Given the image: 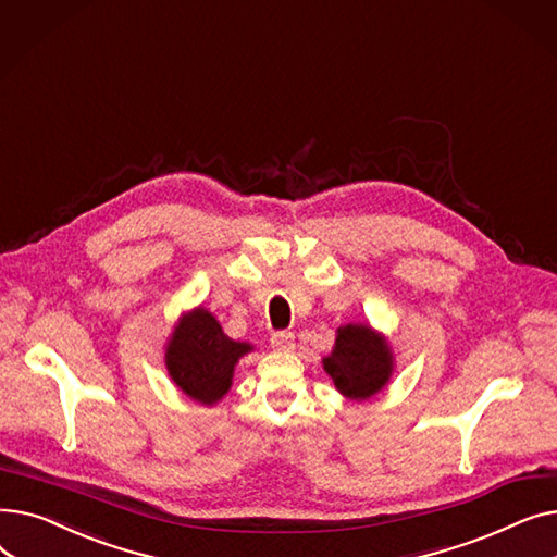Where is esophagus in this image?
Here are the masks:
<instances>
[{
    "label": "esophagus",
    "mask_w": 557,
    "mask_h": 557,
    "mask_svg": "<svg viewBox=\"0 0 557 557\" xmlns=\"http://www.w3.org/2000/svg\"><path fill=\"white\" fill-rule=\"evenodd\" d=\"M271 347L275 352H290V349L296 347V336L290 332H275L271 336Z\"/></svg>",
    "instance_id": "esophagus-1"
}]
</instances>
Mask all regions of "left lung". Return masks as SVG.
<instances>
[{"label":"left lung","instance_id":"left-lung-1","mask_svg":"<svg viewBox=\"0 0 557 557\" xmlns=\"http://www.w3.org/2000/svg\"><path fill=\"white\" fill-rule=\"evenodd\" d=\"M334 388L349 401H366L382 393L395 372L388 338L368 323H347L336 330L332 352L323 359Z\"/></svg>","mask_w":557,"mask_h":557}]
</instances>
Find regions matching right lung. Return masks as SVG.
Wrapping results in <instances>:
<instances>
[{"label": "right lung", "mask_w": 557, "mask_h": 557, "mask_svg": "<svg viewBox=\"0 0 557 557\" xmlns=\"http://www.w3.org/2000/svg\"><path fill=\"white\" fill-rule=\"evenodd\" d=\"M250 343L230 338L205 307L185 311L164 343V366L171 382L189 399L214 406L232 388L234 368L252 352Z\"/></svg>", "instance_id": "right-lung-1"}]
</instances>
